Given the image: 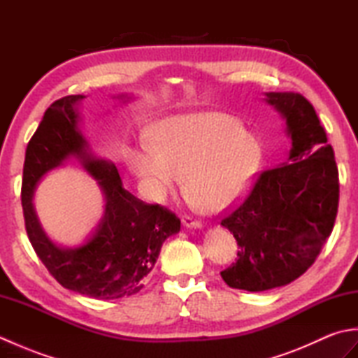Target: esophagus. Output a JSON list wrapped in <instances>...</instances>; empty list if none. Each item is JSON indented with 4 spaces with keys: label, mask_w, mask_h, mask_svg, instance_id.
Masks as SVG:
<instances>
[{
    "label": "esophagus",
    "mask_w": 358,
    "mask_h": 358,
    "mask_svg": "<svg viewBox=\"0 0 358 358\" xmlns=\"http://www.w3.org/2000/svg\"><path fill=\"white\" fill-rule=\"evenodd\" d=\"M183 224H185L186 227H201V223L199 222V220L192 218L191 215H185V217H183Z\"/></svg>",
    "instance_id": "obj_1"
}]
</instances>
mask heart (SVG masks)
I'll return each mask as SVG.
<instances>
[{
  "mask_svg": "<svg viewBox=\"0 0 358 358\" xmlns=\"http://www.w3.org/2000/svg\"><path fill=\"white\" fill-rule=\"evenodd\" d=\"M262 144L241 121L224 112H196L164 120L154 144L136 149L131 163L150 196L163 201L183 183L194 201L224 210L252 183L262 164Z\"/></svg>",
  "mask_w": 358,
  "mask_h": 358,
  "instance_id": "obj_1",
  "label": "heart"
}]
</instances>
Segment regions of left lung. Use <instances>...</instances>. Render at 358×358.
<instances>
[{"label": "left lung", "mask_w": 358, "mask_h": 358, "mask_svg": "<svg viewBox=\"0 0 358 358\" xmlns=\"http://www.w3.org/2000/svg\"><path fill=\"white\" fill-rule=\"evenodd\" d=\"M286 118L292 149L286 163L263 171L222 224L238 245L224 283L262 292L291 283L317 260L336 223L338 169L314 106L300 94H266Z\"/></svg>", "instance_id": "8db88e82"}]
</instances>
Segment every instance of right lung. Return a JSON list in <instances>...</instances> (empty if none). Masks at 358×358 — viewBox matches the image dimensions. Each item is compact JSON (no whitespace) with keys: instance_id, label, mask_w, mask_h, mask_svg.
<instances>
[{"instance_id":"obj_1","label":"right lung","mask_w":358,"mask_h":358,"mask_svg":"<svg viewBox=\"0 0 358 358\" xmlns=\"http://www.w3.org/2000/svg\"><path fill=\"white\" fill-rule=\"evenodd\" d=\"M83 98L67 95L53 101L30 138L22 167V214L30 245L59 285L92 299L115 300L141 291L164 240L180 231L181 222L167 208L144 203L126 191L115 164L87 150V141L77 129ZM69 155L80 158L106 196L102 223L77 250L53 245L37 223L31 204L37 181Z\"/></svg>"}]
</instances>
